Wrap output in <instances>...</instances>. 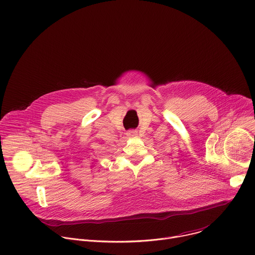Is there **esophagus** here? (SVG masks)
I'll use <instances>...</instances> for the list:
<instances>
[{"mask_svg":"<svg viewBox=\"0 0 255 255\" xmlns=\"http://www.w3.org/2000/svg\"><path fill=\"white\" fill-rule=\"evenodd\" d=\"M126 135H127L128 137L136 136V135H137V131H136V130H130V131H128V132L126 133Z\"/></svg>","mask_w":255,"mask_h":255,"instance_id":"obj_1","label":"esophagus"}]
</instances>
